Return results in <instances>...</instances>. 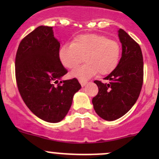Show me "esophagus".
Returning a JSON list of instances; mask_svg holds the SVG:
<instances>
[{
	"label": "esophagus",
	"instance_id": "1",
	"mask_svg": "<svg viewBox=\"0 0 159 159\" xmlns=\"http://www.w3.org/2000/svg\"><path fill=\"white\" fill-rule=\"evenodd\" d=\"M80 84H81V85L82 86V87H84V86H85L86 84H87V81H79Z\"/></svg>",
	"mask_w": 159,
	"mask_h": 159
}]
</instances>
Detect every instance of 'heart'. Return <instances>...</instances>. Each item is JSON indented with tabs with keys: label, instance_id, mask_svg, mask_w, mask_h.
<instances>
[{
	"label": "heart",
	"instance_id": "heart-1",
	"mask_svg": "<svg viewBox=\"0 0 159 159\" xmlns=\"http://www.w3.org/2000/svg\"><path fill=\"white\" fill-rule=\"evenodd\" d=\"M120 54L121 48L116 41L103 35L89 34L78 35L72 44L61 46L59 59L65 68L71 69L79 65L84 57L86 63L72 70L70 76L86 81L98 71L102 75L113 71L119 62Z\"/></svg>",
	"mask_w": 159,
	"mask_h": 159
}]
</instances>
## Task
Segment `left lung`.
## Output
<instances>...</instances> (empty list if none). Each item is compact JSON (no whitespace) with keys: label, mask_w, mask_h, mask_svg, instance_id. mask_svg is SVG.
Here are the masks:
<instances>
[{"label":"left lung","mask_w":159,"mask_h":159,"mask_svg":"<svg viewBox=\"0 0 159 159\" xmlns=\"http://www.w3.org/2000/svg\"><path fill=\"white\" fill-rule=\"evenodd\" d=\"M118 38L122 48L121 57L115 69L104 79L94 82L98 93L93 98L95 112L106 121H114L125 115L139 98L143 83V57L139 44L120 28Z\"/></svg>","instance_id":"8db88e82"}]
</instances>
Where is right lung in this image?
Masks as SVG:
<instances>
[{"label": "right lung", "mask_w": 159, "mask_h": 159, "mask_svg": "<svg viewBox=\"0 0 159 159\" xmlns=\"http://www.w3.org/2000/svg\"><path fill=\"white\" fill-rule=\"evenodd\" d=\"M59 49L52 27L41 25L20 41L15 58L16 81L22 99L37 117L50 123L65 118L74 95L81 88L76 78L61 80L68 70L59 59Z\"/></svg>", "instance_id": "add662e5"}]
</instances>
